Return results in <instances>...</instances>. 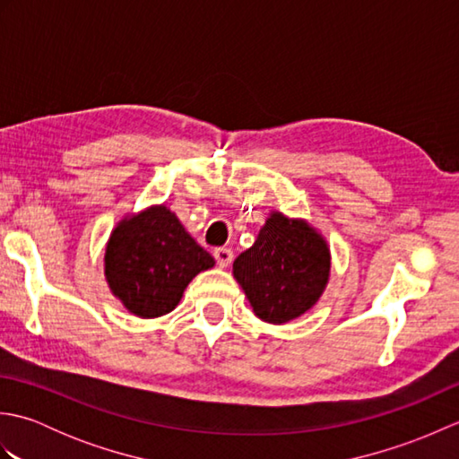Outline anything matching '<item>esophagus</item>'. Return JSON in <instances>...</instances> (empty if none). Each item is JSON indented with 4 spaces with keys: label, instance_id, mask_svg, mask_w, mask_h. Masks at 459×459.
<instances>
[{
    "label": "esophagus",
    "instance_id": "esophagus-1",
    "mask_svg": "<svg viewBox=\"0 0 459 459\" xmlns=\"http://www.w3.org/2000/svg\"><path fill=\"white\" fill-rule=\"evenodd\" d=\"M212 256H214V260H217V264H219L221 268H227V266L230 264V262H232V258H235V255H232V250H230V248H224V247L214 248Z\"/></svg>",
    "mask_w": 459,
    "mask_h": 459
}]
</instances>
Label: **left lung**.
Here are the masks:
<instances>
[{"mask_svg":"<svg viewBox=\"0 0 459 459\" xmlns=\"http://www.w3.org/2000/svg\"><path fill=\"white\" fill-rule=\"evenodd\" d=\"M325 238L301 219L272 212L248 250L232 264L256 317L288 324L317 304L329 280Z\"/></svg>","mask_w":459,"mask_h":459,"instance_id":"1","label":"left lung"}]
</instances>
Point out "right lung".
Wrapping results in <instances>:
<instances>
[{"mask_svg":"<svg viewBox=\"0 0 459 459\" xmlns=\"http://www.w3.org/2000/svg\"><path fill=\"white\" fill-rule=\"evenodd\" d=\"M212 266L214 258L165 204L116 224L104 255V276L112 294L143 319L173 311L189 281Z\"/></svg>","mask_w":459,"mask_h":459,"instance_id":"add662e5","label":"right lung"}]
</instances>
